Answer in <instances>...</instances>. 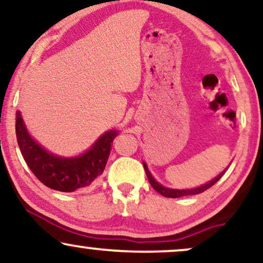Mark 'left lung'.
Returning <instances> with one entry per match:
<instances>
[{
	"mask_svg": "<svg viewBox=\"0 0 263 263\" xmlns=\"http://www.w3.org/2000/svg\"><path fill=\"white\" fill-rule=\"evenodd\" d=\"M143 166H144V170H145V174H147V178H148V181L152 185V187L156 190L157 192H159L160 195H163L164 197H169V198H178V197H182V196H190V195H197V194H201V192L205 191V190H208L210 187L216 183L218 180L223 176V174L226 173V170L222 174H219V175L217 176V178H214L212 181L204 183V185L200 186V187H196V189H191V190H174V189H167V187H164L163 185H160L159 182L156 181L154 180L153 176H152V174L149 173V170H148L147 165H145V163H143Z\"/></svg>",
	"mask_w": 263,
	"mask_h": 263,
	"instance_id": "1",
	"label": "left lung"
}]
</instances>
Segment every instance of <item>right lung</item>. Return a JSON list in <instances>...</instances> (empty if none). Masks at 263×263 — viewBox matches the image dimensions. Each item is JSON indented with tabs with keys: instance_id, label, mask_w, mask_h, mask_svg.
Instances as JSON below:
<instances>
[{
	"instance_id": "right-lung-1",
	"label": "right lung",
	"mask_w": 263,
	"mask_h": 263,
	"mask_svg": "<svg viewBox=\"0 0 263 263\" xmlns=\"http://www.w3.org/2000/svg\"><path fill=\"white\" fill-rule=\"evenodd\" d=\"M118 134L116 129L107 131L82 156L62 158L49 153L36 143L28 134L21 112H15V135L25 163L39 181L56 191L73 192L89 186L101 175Z\"/></svg>"
}]
</instances>
